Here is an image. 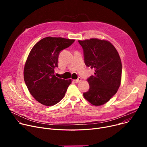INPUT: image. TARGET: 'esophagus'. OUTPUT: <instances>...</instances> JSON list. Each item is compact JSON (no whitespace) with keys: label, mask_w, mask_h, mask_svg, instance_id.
<instances>
[{"label":"esophagus","mask_w":147,"mask_h":147,"mask_svg":"<svg viewBox=\"0 0 147 147\" xmlns=\"http://www.w3.org/2000/svg\"><path fill=\"white\" fill-rule=\"evenodd\" d=\"M81 80H82L81 78H78V79L74 80V82L75 83H79V82H80Z\"/></svg>","instance_id":"esophagus-1"}]
</instances>
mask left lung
Segmentation results:
<instances>
[{
    "instance_id": "left-lung-1",
    "label": "left lung",
    "mask_w": 147,
    "mask_h": 147,
    "mask_svg": "<svg viewBox=\"0 0 147 147\" xmlns=\"http://www.w3.org/2000/svg\"><path fill=\"white\" fill-rule=\"evenodd\" d=\"M78 42L83 50L84 64L95 69L94 74L88 79L89 89L83 96L92 105H103L116 94L120 85L122 68L119 53L107 40L90 38Z\"/></svg>"
}]
</instances>
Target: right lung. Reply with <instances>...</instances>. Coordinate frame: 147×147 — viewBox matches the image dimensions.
Wrapping results in <instances>:
<instances>
[{"label":"right lung","mask_w":147,"mask_h":147,"mask_svg":"<svg viewBox=\"0 0 147 147\" xmlns=\"http://www.w3.org/2000/svg\"><path fill=\"white\" fill-rule=\"evenodd\" d=\"M73 39L47 37L38 41L31 50L24 69V80L34 99L40 104L52 106L63 99L71 80L54 75L61 51L68 48Z\"/></svg>","instance_id":"obj_1"}]
</instances>
